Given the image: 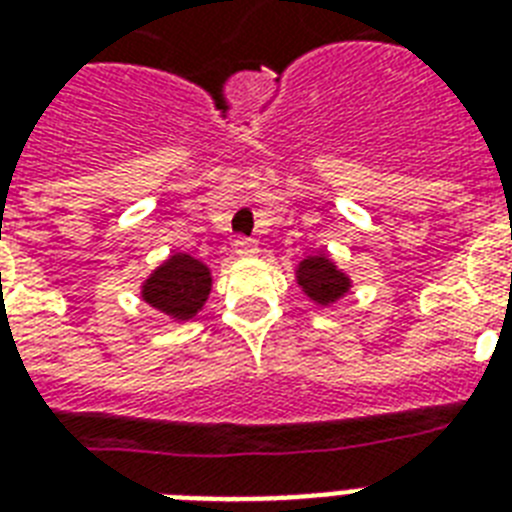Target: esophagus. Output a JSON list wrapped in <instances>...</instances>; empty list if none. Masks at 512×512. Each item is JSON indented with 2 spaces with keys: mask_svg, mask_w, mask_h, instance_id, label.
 Masks as SVG:
<instances>
[{
  "mask_svg": "<svg viewBox=\"0 0 512 512\" xmlns=\"http://www.w3.org/2000/svg\"><path fill=\"white\" fill-rule=\"evenodd\" d=\"M233 249H236V255L239 257H252V255H257V241L249 239V236H236V241H233Z\"/></svg>",
  "mask_w": 512,
  "mask_h": 512,
  "instance_id": "esophagus-1",
  "label": "esophagus"
}]
</instances>
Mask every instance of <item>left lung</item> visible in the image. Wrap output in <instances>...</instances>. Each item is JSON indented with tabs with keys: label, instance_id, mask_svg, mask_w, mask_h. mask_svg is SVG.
<instances>
[{
	"label": "left lung",
	"instance_id": "obj_1",
	"mask_svg": "<svg viewBox=\"0 0 512 512\" xmlns=\"http://www.w3.org/2000/svg\"><path fill=\"white\" fill-rule=\"evenodd\" d=\"M297 281H300V287L316 303H332V300H337L348 289V279L335 271V265L329 263L327 257H308V260H303Z\"/></svg>",
	"mask_w": 512,
	"mask_h": 512
}]
</instances>
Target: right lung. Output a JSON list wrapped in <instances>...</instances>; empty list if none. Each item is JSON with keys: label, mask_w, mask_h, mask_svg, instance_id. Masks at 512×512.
<instances>
[{"label": "right lung", "mask_w": 512, "mask_h": 512, "mask_svg": "<svg viewBox=\"0 0 512 512\" xmlns=\"http://www.w3.org/2000/svg\"><path fill=\"white\" fill-rule=\"evenodd\" d=\"M209 268L191 255H172L146 281L143 300L172 319H191L209 295Z\"/></svg>", "instance_id": "obj_1"}]
</instances>
